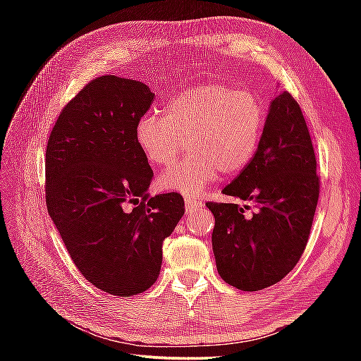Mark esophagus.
<instances>
[{"instance_id":"esophagus-1","label":"esophagus","mask_w":361,"mask_h":361,"mask_svg":"<svg viewBox=\"0 0 361 361\" xmlns=\"http://www.w3.org/2000/svg\"><path fill=\"white\" fill-rule=\"evenodd\" d=\"M185 204H186V212H192L194 209L200 208V206H202L200 202H197V200H194V198H190V197H185Z\"/></svg>"}]
</instances>
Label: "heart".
<instances>
[{
	"instance_id": "1",
	"label": "heart",
	"mask_w": 361,
	"mask_h": 361,
	"mask_svg": "<svg viewBox=\"0 0 361 361\" xmlns=\"http://www.w3.org/2000/svg\"><path fill=\"white\" fill-rule=\"evenodd\" d=\"M265 126V110L256 96L224 83L194 87L173 96L164 114L149 113L137 121L135 140L150 164L167 166L158 176L163 190L194 197L220 173L235 175L255 158Z\"/></svg>"
}]
</instances>
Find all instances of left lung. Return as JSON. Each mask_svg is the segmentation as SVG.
Instances as JSON below:
<instances>
[{
	"label": "left lung",
	"instance_id": "left-lung-1",
	"mask_svg": "<svg viewBox=\"0 0 361 361\" xmlns=\"http://www.w3.org/2000/svg\"><path fill=\"white\" fill-rule=\"evenodd\" d=\"M252 203H206L214 214L212 251L220 278L243 291L279 282L298 264L309 240L319 197L317 159L298 102L281 91L270 102L251 163L224 190Z\"/></svg>",
	"mask_w": 361,
	"mask_h": 361
}]
</instances>
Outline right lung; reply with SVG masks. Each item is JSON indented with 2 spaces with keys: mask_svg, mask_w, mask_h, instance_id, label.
<instances>
[{
  "mask_svg": "<svg viewBox=\"0 0 361 361\" xmlns=\"http://www.w3.org/2000/svg\"><path fill=\"white\" fill-rule=\"evenodd\" d=\"M155 94L102 75L60 113L46 145V204L79 271L116 296L157 282L163 242L185 214L180 194L149 197L153 171L135 128Z\"/></svg>",
  "mask_w": 361,
  "mask_h": 361,
  "instance_id": "1",
  "label": "right lung"
}]
</instances>
